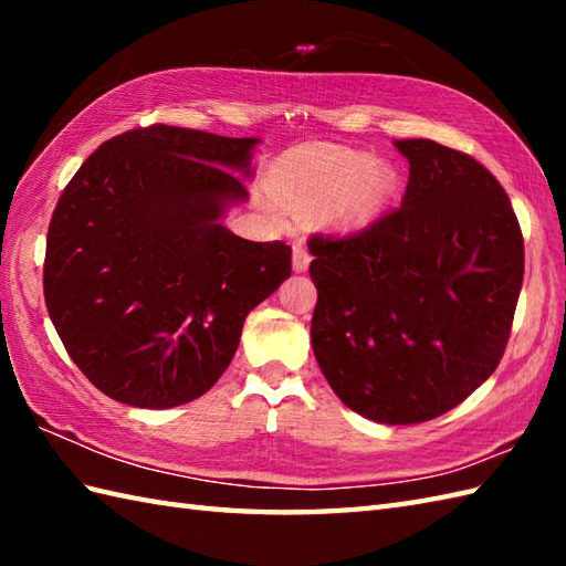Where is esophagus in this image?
Instances as JSON below:
<instances>
[{
	"label": "esophagus",
	"mask_w": 566,
	"mask_h": 566,
	"mask_svg": "<svg viewBox=\"0 0 566 566\" xmlns=\"http://www.w3.org/2000/svg\"><path fill=\"white\" fill-rule=\"evenodd\" d=\"M308 262H311L308 250L304 245H294V250H292V268H294V272H306L308 270Z\"/></svg>",
	"instance_id": "esophagus-1"
}]
</instances>
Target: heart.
<instances>
[{
  "instance_id": "b5f03b06",
  "label": "heart",
  "mask_w": 566,
  "mask_h": 566,
  "mask_svg": "<svg viewBox=\"0 0 566 566\" xmlns=\"http://www.w3.org/2000/svg\"><path fill=\"white\" fill-rule=\"evenodd\" d=\"M272 187L279 203L268 201L274 216L314 213L326 209V219L340 231H357L387 211L399 175L389 163L371 160L367 153L311 146L294 150L276 167Z\"/></svg>"
}]
</instances>
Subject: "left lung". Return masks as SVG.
I'll list each match as a JSON object with an SVG mask.
<instances>
[{
	"label": "left lung",
	"mask_w": 566,
	"mask_h": 566,
	"mask_svg": "<svg viewBox=\"0 0 566 566\" xmlns=\"http://www.w3.org/2000/svg\"><path fill=\"white\" fill-rule=\"evenodd\" d=\"M394 146L411 165L401 209L353 235L311 238V345L347 408L408 426L494 375L525 255L511 199L484 165L428 138Z\"/></svg>",
	"instance_id": "left-lung-1"
}]
</instances>
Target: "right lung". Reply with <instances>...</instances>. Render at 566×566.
<instances>
[{
    "label": "right lung",
    "mask_w": 566,
    "mask_h": 566,
    "mask_svg": "<svg viewBox=\"0 0 566 566\" xmlns=\"http://www.w3.org/2000/svg\"><path fill=\"white\" fill-rule=\"evenodd\" d=\"M258 143L134 128L65 187L45 240V306L72 363L114 401L199 399L231 365L245 316L292 274L282 240L223 226L248 199Z\"/></svg>",
    "instance_id": "right-lung-1"
}]
</instances>
